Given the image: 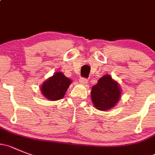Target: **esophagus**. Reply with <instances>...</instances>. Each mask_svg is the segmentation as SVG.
Instances as JSON below:
<instances>
[{"label": "esophagus", "instance_id": "1", "mask_svg": "<svg viewBox=\"0 0 155 155\" xmlns=\"http://www.w3.org/2000/svg\"><path fill=\"white\" fill-rule=\"evenodd\" d=\"M79 82H80L81 84L86 85L88 83V79H86V78H81V79H79Z\"/></svg>", "mask_w": 155, "mask_h": 155}]
</instances>
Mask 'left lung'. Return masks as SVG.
Returning a JSON list of instances; mask_svg holds the SVG:
<instances>
[{
  "label": "left lung",
  "mask_w": 155,
  "mask_h": 155,
  "mask_svg": "<svg viewBox=\"0 0 155 155\" xmlns=\"http://www.w3.org/2000/svg\"><path fill=\"white\" fill-rule=\"evenodd\" d=\"M91 96L95 108L101 111H106L115 106L119 100L121 89L118 82L114 81L110 76L105 75L92 88Z\"/></svg>",
  "instance_id": "1"
}]
</instances>
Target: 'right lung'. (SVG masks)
Listing matches in <instances>:
<instances>
[{"mask_svg":"<svg viewBox=\"0 0 155 155\" xmlns=\"http://www.w3.org/2000/svg\"><path fill=\"white\" fill-rule=\"evenodd\" d=\"M71 82L72 81L63 73L58 72L42 85L41 92L50 100H59L63 98Z\"/></svg>","mask_w":155,"mask_h":155,"instance_id":"obj_1","label":"right lung"}]
</instances>
